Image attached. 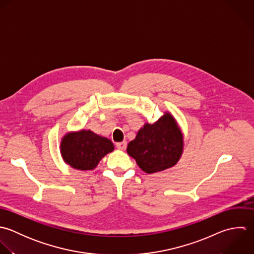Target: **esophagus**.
<instances>
[{
    "label": "esophagus",
    "mask_w": 254,
    "mask_h": 254,
    "mask_svg": "<svg viewBox=\"0 0 254 254\" xmlns=\"http://www.w3.org/2000/svg\"><path fill=\"white\" fill-rule=\"evenodd\" d=\"M116 145H117V147H118L120 150H125V149H126V147H127V141L118 142Z\"/></svg>",
    "instance_id": "esophagus-1"
}]
</instances>
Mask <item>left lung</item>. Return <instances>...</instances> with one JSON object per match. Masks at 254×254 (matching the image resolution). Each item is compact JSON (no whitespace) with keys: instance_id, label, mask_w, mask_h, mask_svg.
I'll use <instances>...</instances> for the list:
<instances>
[{"instance_id":"8db88e82","label":"left lung","mask_w":254,"mask_h":254,"mask_svg":"<svg viewBox=\"0 0 254 254\" xmlns=\"http://www.w3.org/2000/svg\"><path fill=\"white\" fill-rule=\"evenodd\" d=\"M183 151V132L169 112H164L154 124L145 123L127 147V154L147 174L175 166Z\"/></svg>"}]
</instances>
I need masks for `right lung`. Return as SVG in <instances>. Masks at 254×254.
<instances>
[{
	"instance_id": "add662e5",
	"label": "right lung",
	"mask_w": 254,
	"mask_h": 254,
	"mask_svg": "<svg viewBox=\"0 0 254 254\" xmlns=\"http://www.w3.org/2000/svg\"><path fill=\"white\" fill-rule=\"evenodd\" d=\"M63 161L77 170H94L101 159L115 149L111 139L91 129L66 132L59 145Z\"/></svg>"
}]
</instances>
